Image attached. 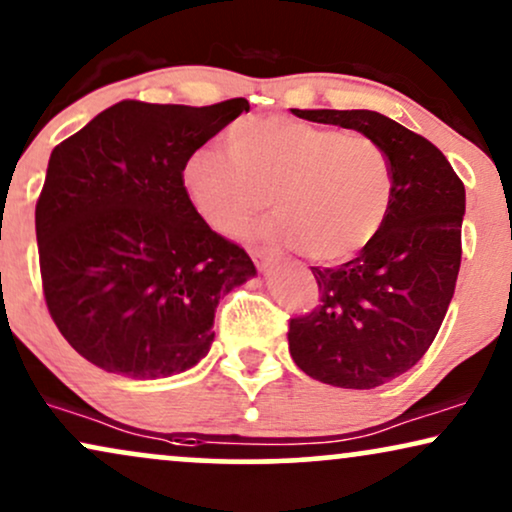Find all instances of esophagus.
<instances>
[{
	"label": "esophagus",
	"mask_w": 512,
	"mask_h": 512,
	"mask_svg": "<svg viewBox=\"0 0 512 512\" xmlns=\"http://www.w3.org/2000/svg\"><path fill=\"white\" fill-rule=\"evenodd\" d=\"M250 255H252V262L257 264V269H269L271 264H274V252H271V250L255 248L250 252Z\"/></svg>",
	"instance_id": "34e87169"
}]
</instances>
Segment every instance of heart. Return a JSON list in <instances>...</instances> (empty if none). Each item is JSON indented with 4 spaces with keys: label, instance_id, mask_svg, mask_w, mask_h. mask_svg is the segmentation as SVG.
<instances>
[{
    "label": "heart",
    "instance_id": "b5f03b06",
    "mask_svg": "<svg viewBox=\"0 0 512 512\" xmlns=\"http://www.w3.org/2000/svg\"><path fill=\"white\" fill-rule=\"evenodd\" d=\"M181 189L219 234H241L271 200L269 241L340 264L385 226L394 172L385 148L366 134L262 115L231 125L226 151L193 148L181 163Z\"/></svg>",
    "mask_w": 512,
    "mask_h": 512
}]
</instances>
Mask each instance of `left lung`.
<instances>
[{"label": "left lung", "mask_w": 512, "mask_h": 512, "mask_svg": "<svg viewBox=\"0 0 512 512\" xmlns=\"http://www.w3.org/2000/svg\"><path fill=\"white\" fill-rule=\"evenodd\" d=\"M357 129L390 155L394 196L371 245L340 267H312L314 312L290 319V357L309 378L371 390L423 359L461 269L465 186L435 144L375 111H293Z\"/></svg>", "instance_id": "obj_1"}]
</instances>
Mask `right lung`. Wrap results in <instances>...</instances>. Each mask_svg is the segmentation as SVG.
<instances>
[{"instance_id": "right-lung-1", "label": "right lung", "mask_w": 512, "mask_h": 512, "mask_svg": "<svg viewBox=\"0 0 512 512\" xmlns=\"http://www.w3.org/2000/svg\"><path fill=\"white\" fill-rule=\"evenodd\" d=\"M248 111L120 101L51 151L35 208L42 290L94 366L134 380L189 371L215 340L219 300L257 274L181 189L186 155Z\"/></svg>"}]
</instances>
